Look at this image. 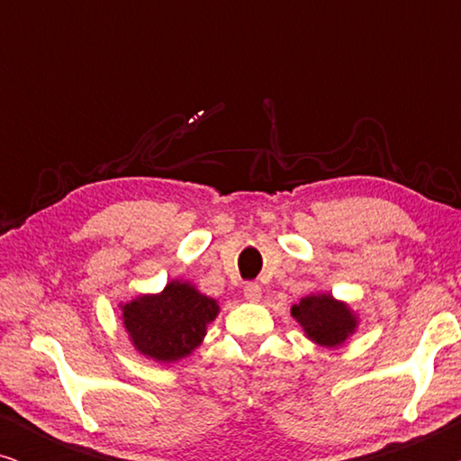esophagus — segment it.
Returning <instances> with one entry per match:
<instances>
[{
    "label": "esophagus",
    "mask_w": 461,
    "mask_h": 461,
    "mask_svg": "<svg viewBox=\"0 0 461 461\" xmlns=\"http://www.w3.org/2000/svg\"><path fill=\"white\" fill-rule=\"evenodd\" d=\"M243 294H245V298L248 300H251V302H258L262 298V287L258 285V283H245L243 285Z\"/></svg>",
    "instance_id": "34e87169"
}]
</instances>
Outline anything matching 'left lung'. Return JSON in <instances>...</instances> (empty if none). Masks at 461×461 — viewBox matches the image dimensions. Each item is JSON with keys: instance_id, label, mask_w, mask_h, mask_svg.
<instances>
[{"instance_id": "1", "label": "left lung", "mask_w": 461, "mask_h": 461, "mask_svg": "<svg viewBox=\"0 0 461 461\" xmlns=\"http://www.w3.org/2000/svg\"><path fill=\"white\" fill-rule=\"evenodd\" d=\"M292 317L304 330L306 338L325 348L342 346L355 333L358 321L346 302H339L331 294L304 295L292 306Z\"/></svg>"}]
</instances>
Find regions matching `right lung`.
<instances>
[{
	"instance_id": "right-lung-1",
	"label": "right lung",
	"mask_w": 461,
	"mask_h": 461,
	"mask_svg": "<svg viewBox=\"0 0 461 461\" xmlns=\"http://www.w3.org/2000/svg\"><path fill=\"white\" fill-rule=\"evenodd\" d=\"M218 302L186 281L167 283L161 294L138 295L122 306V319L134 348L159 363L185 358L203 342L218 317Z\"/></svg>"
}]
</instances>
